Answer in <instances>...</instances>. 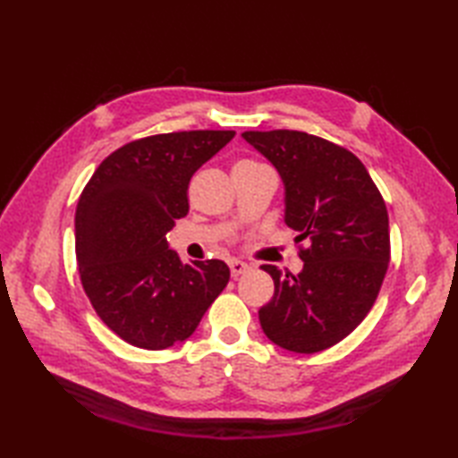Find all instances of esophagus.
<instances>
[{"mask_svg":"<svg viewBox=\"0 0 458 458\" xmlns=\"http://www.w3.org/2000/svg\"><path fill=\"white\" fill-rule=\"evenodd\" d=\"M228 266H230V274H232V277H234V279L238 276H242V274H246V271L250 269V266L246 264V261H240V259H230Z\"/></svg>","mask_w":458,"mask_h":458,"instance_id":"esophagus-1","label":"esophagus"}]
</instances>
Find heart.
<instances>
[{
	"mask_svg": "<svg viewBox=\"0 0 458 458\" xmlns=\"http://www.w3.org/2000/svg\"><path fill=\"white\" fill-rule=\"evenodd\" d=\"M238 165H256V163L254 161H240Z\"/></svg>",
	"mask_w": 458,
	"mask_h": 458,
	"instance_id": "1",
	"label": "heart"
}]
</instances>
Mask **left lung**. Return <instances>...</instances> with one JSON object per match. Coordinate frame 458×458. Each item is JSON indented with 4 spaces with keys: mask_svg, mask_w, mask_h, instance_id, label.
<instances>
[{
    "mask_svg": "<svg viewBox=\"0 0 458 458\" xmlns=\"http://www.w3.org/2000/svg\"><path fill=\"white\" fill-rule=\"evenodd\" d=\"M277 169L285 224L297 232L303 269L297 276L264 266L274 297L259 325L277 346L313 354L348 336L372 309L390 264L386 202L354 153L293 130L244 131Z\"/></svg>",
    "mask_w": 458,
    "mask_h": 458,
    "instance_id": "obj_1",
    "label": "left lung"
}]
</instances>
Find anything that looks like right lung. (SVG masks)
<instances>
[{"label": "right lung", "instance_id": "1", "mask_svg": "<svg viewBox=\"0 0 458 458\" xmlns=\"http://www.w3.org/2000/svg\"><path fill=\"white\" fill-rule=\"evenodd\" d=\"M236 131H177L108 155L74 216L76 261L96 313L125 343L187 340L230 279L220 259L182 264L165 234L189 212V182Z\"/></svg>", "mask_w": 458, "mask_h": 458}]
</instances>
